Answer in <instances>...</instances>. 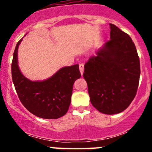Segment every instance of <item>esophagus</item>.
<instances>
[{"instance_id":"1","label":"esophagus","mask_w":152,"mask_h":152,"mask_svg":"<svg viewBox=\"0 0 152 152\" xmlns=\"http://www.w3.org/2000/svg\"><path fill=\"white\" fill-rule=\"evenodd\" d=\"M79 69H80V72L81 75H83V73H84V64H79Z\"/></svg>"}]
</instances>
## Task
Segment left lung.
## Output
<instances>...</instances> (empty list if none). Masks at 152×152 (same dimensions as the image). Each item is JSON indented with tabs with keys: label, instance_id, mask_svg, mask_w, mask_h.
I'll return each mask as SVG.
<instances>
[{
	"label": "left lung",
	"instance_id": "8db88e82",
	"mask_svg": "<svg viewBox=\"0 0 152 152\" xmlns=\"http://www.w3.org/2000/svg\"><path fill=\"white\" fill-rule=\"evenodd\" d=\"M110 40L90 57L83 76L87 81L92 105L104 114L125 110L136 95L140 61L131 37L114 24Z\"/></svg>",
	"mask_w": 152,
	"mask_h": 152
}]
</instances>
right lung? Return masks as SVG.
<instances>
[{"label": "right lung", "mask_w": 152, "mask_h": 152, "mask_svg": "<svg viewBox=\"0 0 152 152\" xmlns=\"http://www.w3.org/2000/svg\"><path fill=\"white\" fill-rule=\"evenodd\" d=\"M17 42L11 64L12 79L23 105L42 119H58L66 114L71 103L73 84L80 77L78 64L64 67L42 81H32L24 77L17 62Z\"/></svg>", "instance_id": "obj_1"}]
</instances>
